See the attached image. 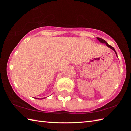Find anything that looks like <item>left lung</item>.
I'll return each mask as SVG.
<instances>
[{"label":"left lung","mask_w":131,"mask_h":131,"mask_svg":"<svg viewBox=\"0 0 131 131\" xmlns=\"http://www.w3.org/2000/svg\"><path fill=\"white\" fill-rule=\"evenodd\" d=\"M97 39L98 40H99V41L101 43H103V44H106V45L108 47H109V48H110L112 50H113L114 51V52L116 53V55L117 56V52H116V50H115V49L114 48L112 47V46H111L110 45H109V44H108L107 42H106L105 40H103V39H101V38H99V37H97Z\"/></svg>","instance_id":"left-lung-1"}]
</instances>
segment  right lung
Segmentation results:
<instances>
[{
  "instance_id": "obj_1",
  "label": "right lung",
  "mask_w": 131,
  "mask_h": 131,
  "mask_svg": "<svg viewBox=\"0 0 131 131\" xmlns=\"http://www.w3.org/2000/svg\"><path fill=\"white\" fill-rule=\"evenodd\" d=\"M44 98H45V97H44ZM44 98H41V99H44ZM36 99H39V98H36Z\"/></svg>"
}]
</instances>
